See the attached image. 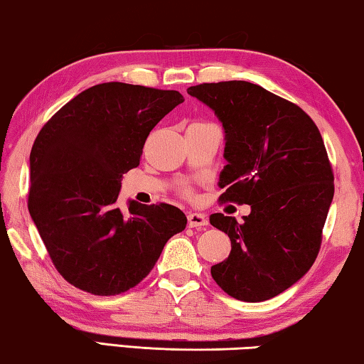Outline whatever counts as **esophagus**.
<instances>
[{"mask_svg":"<svg viewBox=\"0 0 364 364\" xmlns=\"http://www.w3.org/2000/svg\"><path fill=\"white\" fill-rule=\"evenodd\" d=\"M207 223H208V218H207L205 213H197V212L188 213V225H189V228L205 226Z\"/></svg>","mask_w":364,"mask_h":364,"instance_id":"esophagus-1","label":"esophagus"}]
</instances>
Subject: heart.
I'll use <instances>...</instances> for the list:
<instances>
[{
  "label": "heart",
  "instance_id": "heart-1",
  "mask_svg": "<svg viewBox=\"0 0 364 364\" xmlns=\"http://www.w3.org/2000/svg\"><path fill=\"white\" fill-rule=\"evenodd\" d=\"M181 193H183L184 196H191V193H193V191H191V188H188V186H183V188H181Z\"/></svg>",
  "mask_w": 364,
  "mask_h": 364
}]
</instances>
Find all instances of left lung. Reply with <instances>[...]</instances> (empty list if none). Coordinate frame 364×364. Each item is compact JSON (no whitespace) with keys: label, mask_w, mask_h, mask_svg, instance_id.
Returning a JSON list of instances; mask_svg holds the SVG:
<instances>
[{"label":"left lung","mask_w":364,"mask_h":364,"mask_svg":"<svg viewBox=\"0 0 364 364\" xmlns=\"http://www.w3.org/2000/svg\"><path fill=\"white\" fill-rule=\"evenodd\" d=\"M188 95L223 123L221 204L252 208L242 223L210 215V225L231 239L230 257L213 264L212 278L237 300L276 297L311 268L321 247L334 197L321 133L297 104L242 80L200 83Z\"/></svg>","instance_id":"1"}]
</instances>
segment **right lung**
<instances>
[{"mask_svg": "<svg viewBox=\"0 0 364 364\" xmlns=\"http://www.w3.org/2000/svg\"><path fill=\"white\" fill-rule=\"evenodd\" d=\"M183 101L173 90L109 82L82 91L43 125L30 152L27 204L72 286L127 292L186 228V215L170 204H117L122 176L139 165L152 128Z\"/></svg>", "mask_w": 364, "mask_h": 364, "instance_id": "1", "label": "right lung"}]
</instances>
